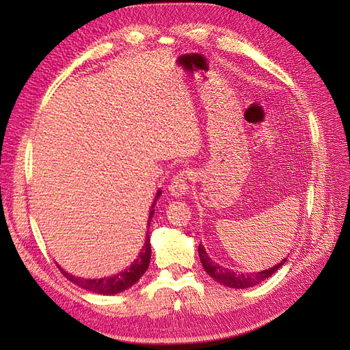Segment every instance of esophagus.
Segmentation results:
<instances>
[{"mask_svg": "<svg viewBox=\"0 0 350 350\" xmlns=\"http://www.w3.org/2000/svg\"><path fill=\"white\" fill-rule=\"evenodd\" d=\"M188 171H179L173 179H171V183H170V192L171 196L173 197H183L185 194H187L188 189H189V185H188Z\"/></svg>", "mask_w": 350, "mask_h": 350, "instance_id": "34e87169", "label": "esophagus"}]
</instances>
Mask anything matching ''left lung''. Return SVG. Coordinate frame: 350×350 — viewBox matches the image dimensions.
<instances>
[{"label":"left lung","instance_id":"obj_1","mask_svg":"<svg viewBox=\"0 0 350 350\" xmlns=\"http://www.w3.org/2000/svg\"><path fill=\"white\" fill-rule=\"evenodd\" d=\"M198 256H200V262H202L204 267V271L209 273L215 281H218L219 284L232 287V288H248L252 286H257L262 281L272 277V275L278 269H281L282 265L286 263V258H282L278 265H275L273 267H269V269L266 271L242 273V272H234L232 269H228V267L215 263L213 260L207 256V252L202 243L198 245Z\"/></svg>","mask_w":350,"mask_h":350}]
</instances>
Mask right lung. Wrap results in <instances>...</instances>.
Instances as JSON below:
<instances>
[{"instance_id": "add662e5", "label": "right lung", "mask_w": 350, "mask_h": 350, "mask_svg": "<svg viewBox=\"0 0 350 350\" xmlns=\"http://www.w3.org/2000/svg\"><path fill=\"white\" fill-rule=\"evenodd\" d=\"M159 197H161V189L156 192L154 202L150 206V213H148L147 227H150V222H152L153 213H154L153 207L156 204V200H158ZM150 256H152L150 236H148V233H147L146 234V242L143 245V250L139 251V254L135 260H133V263L128 267V269L118 272V273L113 275V277L88 280V278H79V277H75V275H70L69 272H66L62 266H58V269H60V272L70 282L79 286L81 288L88 290V292H94V293H99V295H116V293L123 292V290H126V288L132 287L141 277H143V275L147 271L148 263H150Z\"/></svg>"}]
</instances>
